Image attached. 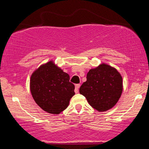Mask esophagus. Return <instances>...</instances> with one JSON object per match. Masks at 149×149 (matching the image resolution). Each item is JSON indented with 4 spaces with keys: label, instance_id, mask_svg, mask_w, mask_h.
<instances>
[{
    "label": "esophagus",
    "instance_id": "34e87169",
    "mask_svg": "<svg viewBox=\"0 0 149 149\" xmlns=\"http://www.w3.org/2000/svg\"><path fill=\"white\" fill-rule=\"evenodd\" d=\"M80 86V84L76 85V88H75V92H76V93H78V92H79Z\"/></svg>",
    "mask_w": 149,
    "mask_h": 149
}]
</instances>
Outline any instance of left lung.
Returning a JSON list of instances; mask_svg holds the SVG:
<instances>
[{
    "instance_id": "left-lung-1",
    "label": "left lung",
    "mask_w": 149,
    "mask_h": 149,
    "mask_svg": "<svg viewBox=\"0 0 149 149\" xmlns=\"http://www.w3.org/2000/svg\"><path fill=\"white\" fill-rule=\"evenodd\" d=\"M123 78L113 66L102 63L89 71L80 94L99 112L107 111L117 104L123 92Z\"/></svg>"
}]
</instances>
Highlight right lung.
Wrapping results in <instances>:
<instances>
[{
  "instance_id": "right-lung-1",
  "label": "right lung",
  "mask_w": 149,
  "mask_h": 149,
  "mask_svg": "<svg viewBox=\"0 0 149 149\" xmlns=\"http://www.w3.org/2000/svg\"><path fill=\"white\" fill-rule=\"evenodd\" d=\"M70 76L52 60L40 65L31 74L30 90L34 101L43 111L59 114L75 95Z\"/></svg>"
}]
</instances>
